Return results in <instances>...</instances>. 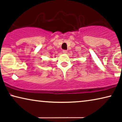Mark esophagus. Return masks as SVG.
I'll list each match as a JSON object with an SVG mask.
<instances>
[{
  "label": "esophagus",
  "mask_w": 122,
  "mask_h": 122,
  "mask_svg": "<svg viewBox=\"0 0 122 122\" xmlns=\"http://www.w3.org/2000/svg\"><path fill=\"white\" fill-rule=\"evenodd\" d=\"M67 51H66V50H63V53H64V54H66V53H67Z\"/></svg>",
  "instance_id": "esophagus-1"
}]
</instances>
